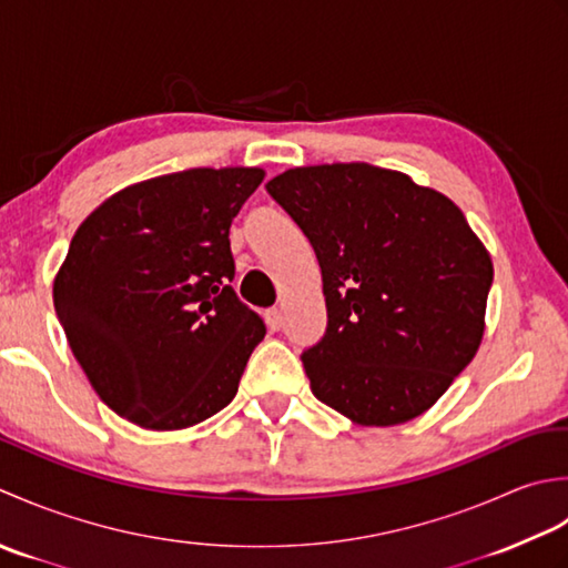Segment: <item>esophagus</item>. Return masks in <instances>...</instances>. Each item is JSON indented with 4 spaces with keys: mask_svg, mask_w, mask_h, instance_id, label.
Masks as SVG:
<instances>
[{
    "mask_svg": "<svg viewBox=\"0 0 568 568\" xmlns=\"http://www.w3.org/2000/svg\"><path fill=\"white\" fill-rule=\"evenodd\" d=\"M267 326H270L272 331H282V326H284L282 308H270V311H267Z\"/></svg>",
    "mask_w": 568,
    "mask_h": 568,
    "instance_id": "1",
    "label": "esophagus"
}]
</instances>
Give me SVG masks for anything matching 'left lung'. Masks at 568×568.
<instances>
[{"instance_id": "1", "label": "left lung", "mask_w": 568, "mask_h": 568, "mask_svg": "<svg viewBox=\"0 0 568 568\" xmlns=\"http://www.w3.org/2000/svg\"><path fill=\"white\" fill-rule=\"evenodd\" d=\"M316 252L328 326L301 353L311 392L363 426L424 414L478 353L493 262L460 207L373 164L267 183Z\"/></svg>"}]
</instances>
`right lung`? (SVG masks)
<instances>
[{
    "instance_id": "add662e5",
    "label": "right lung",
    "mask_w": 568,
    "mask_h": 568,
    "mask_svg": "<svg viewBox=\"0 0 568 568\" xmlns=\"http://www.w3.org/2000/svg\"><path fill=\"white\" fill-rule=\"evenodd\" d=\"M262 179L169 173L114 193L75 230L55 314L100 399L142 429H186L227 407L267 333L230 286V225Z\"/></svg>"
}]
</instances>
